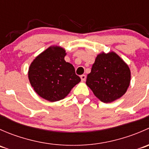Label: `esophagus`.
<instances>
[{
    "instance_id": "1",
    "label": "esophagus",
    "mask_w": 149,
    "mask_h": 149,
    "mask_svg": "<svg viewBox=\"0 0 149 149\" xmlns=\"http://www.w3.org/2000/svg\"><path fill=\"white\" fill-rule=\"evenodd\" d=\"M86 79V75H81V79L82 81H85Z\"/></svg>"
}]
</instances>
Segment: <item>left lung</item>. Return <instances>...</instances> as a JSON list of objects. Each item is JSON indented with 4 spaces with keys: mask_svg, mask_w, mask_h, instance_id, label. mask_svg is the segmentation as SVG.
I'll use <instances>...</instances> for the list:
<instances>
[{
    "mask_svg": "<svg viewBox=\"0 0 149 149\" xmlns=\"http://www.w3.org/2000/svg\"><path fill=\"white\" fill-rule=\"evenodd\" d=\"M130 82L128 65L115 52L99 54L86 79V85L102 102L109 103L125 94Z\"/></svg>",
    "mask_w": 149,
    "mask_h": 149,
    "instance_id": "1",
    "label": "left lung"
}]
</instances>
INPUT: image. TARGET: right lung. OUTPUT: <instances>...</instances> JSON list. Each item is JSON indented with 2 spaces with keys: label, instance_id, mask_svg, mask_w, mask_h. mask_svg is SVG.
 <instances>
[{
  "label": "right lung",
  "instance_id": "right-lung-1",
  "mask_svg": "<svg viewBox=\"0 0 149 149\" xmlns=\"http://www.w3.org/2000/svg\"><path fill=\"white\" fill-rule=\"evenodd\" d=\"M63 48L51 46L38 55L29 68V80L35 92L49 102L64 99L81 81L73 65L64 60Z\"/></svg>",
  "mask_w": 149,
  "mask_h": 149
}]
</instances>
